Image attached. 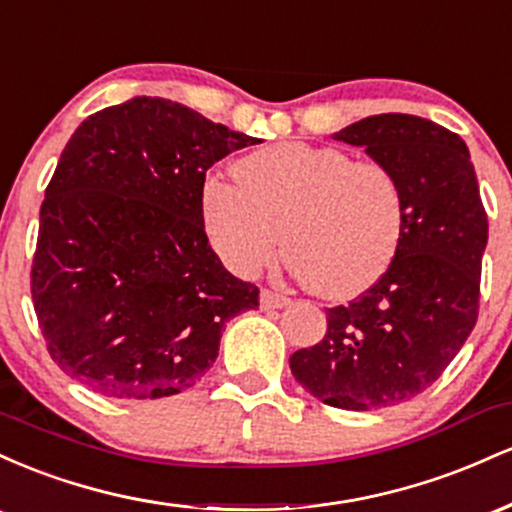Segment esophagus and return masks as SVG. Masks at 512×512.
I'll list each match as a JSON object with an SVG mask.
<instances>
[{"label":"esophagus","mask_w":512,"mask_h":512,"mask_svg":"<svg viewBox=\"0 0 512 512\" xmlns=\"http://www.w3.org/2000/svg\"><path fill=\"white\" fill-rule=\"evenodd\" d=\"M289 303H291V298L284 296V293H276L269 289H264L260 293V305L264 310H279V308H286Z\"/></svg>","instance_id":"esophagus-1"}]
</instances>
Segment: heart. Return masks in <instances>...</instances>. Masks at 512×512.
Masks as SVG:
<instances>
[{
	"mask_svg": "<svg viewBox=\"0 0 512 512\" xmlns=\"http://www.w3.org/2000/svg\"><path fill=\"white\" fill-rule=\"evenodd\" d=\"M209 178L202 216L216 255L240 276L267 267L284 240L291 269L325 298L366 291L395 260L404 190L395 170L337 146L284 142Z\"/></svg>",
	"mask_w": 512,
	"mask_h": 512,
	"instance_id": "heart-1",
	"label": "heart"
}]
</instances>
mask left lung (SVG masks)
I'll list each match as a JSON object with an SVG mask.
<instances>
[{"instance_id": "1", "label": "left lung", "mask_w": 512, "mask_h": 512, "mask_svg": "<svg viewBox=\"0 0 512 512\" xmlns=\"http://www.w3.org/2000/svg\"><path fill=\"white\" fill-rule=\"evenodd\" d=\"M332 137L395 170L404 233L368 291L327 308L325 337L289 358L291 373L330 407H395L436 383L477 325L489 221L467 144L450 129L385 113Z\"/></svg>"}]
</instances>
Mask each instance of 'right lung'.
Instances as JSON below:
<instances>
[{
    "label": "right lung",
    "mask_w": 512,
    "mask_h": 512,
    "mask_svg": "<svg viewBox=\"0 0 512 512\" xmlns=\"http://www.w3.org/2000/svg\"><path fill=\"white\" fill-rule=\"evenodd\" d=\"M255 137L137 96L86 117L40 207L33 308L52 361L98 395L158 399L202 380L233 317L260 305L211 250L207 170Z\"/></svg>",
    "instance_id": "right-lung-1"
}]
</instances>
